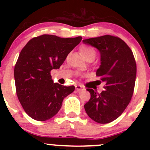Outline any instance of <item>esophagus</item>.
Instances as JSON below:
<instances>
[{
    "instance_id": "1",
    "label": "esophagus",
    "mask_w": 150,
    "mask_h": 150,
    "mask_svg": "<svg viewBox=\"0 0 150 150\" xmlns=\"http://www.w3.org/2000/svg\"><path fill=\"white\" fill-rule=\"evenodd\" d=\"M75 89H76L77 91H81L85 90L83 86H81V85H76L75 86Z\"/></svg>"
}]
</instances>
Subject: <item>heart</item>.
Listing matches in <instances>:
<instances>
[{
	"instance_id": "b5f03b06",
	"label": "heart",
	"mask_w": 150,
	"mask_h": 150,
	"mask_svg": "<svg viewBox=\"0 0 150 150\" xmlns=\"http://www.w3.org/2000/svg\"><path fill=\"white\" fill-rule=\"evenodd\" d=\"M80 51H81V54L83 57L86 59V60L90 58H95L96 56V51L91 47L86 46V45H82L80 47Z\"/></svg>"
}]
</instances>
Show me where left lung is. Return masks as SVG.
Listing matches in <instances>:
<instances>
[{
  "mask_svg": "<svg viewBox=\"0 0 150 150\" xmlns=\"http://www.w3.org/2000/svg\"><path fill=\"white\" fill-rule=\"evenodd\" d=\"M101 54V65L96 75L105 83L100 93L91 88V99L84 105L89 117L99 123L116 120L131 102L135 86L137 64L132 51L120 38L103 35L85 39Z\"/></svg>",
  "mask_w": 150,
  "mask_h": 150,
  "instance_id": "left-lung-1",
  "label": "left lung"
}]
</instances>
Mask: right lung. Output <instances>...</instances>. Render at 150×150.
Wrapping results in <instances>:
<instances>
[{"label": "right lung", "mask_w": 150, "mask_h": 150, "mask_svg": "<svg viewBox=\"0 0 150 150\" xmlns=\"http://www.w3.org/2000/svg\"><path fill=\"white\" fill-rule=\"evenodd\" d=\"M81 40V36L62 38L45 34L32 38L22 49L14 67L15 86L18 99L30 117L49 120L74 91V86L53 82L51 71L60 67Z\"/></svg>", "instance_id": "1"}]
</instances>
